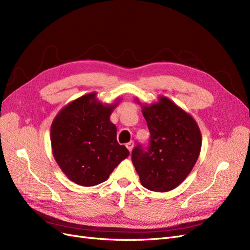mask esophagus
<instances>
[{
    "instance_id": "34e87169",
    "label": "esophagus",
    "mask_w": 250,
    "mask_h": 250,
    "mask_svg": "<svg viewBox=\"0 0 250 250\" xmlns=\"http://www.w3.org/2000/svg\"><path fill=\"white\" fill-rule=\"evenodd\" d=\"M133 146H134V142H133V141H130L129 143L126 144V147H127L128 150H129V152H131V151H132Z\"/></svg>"
}]
</instances>
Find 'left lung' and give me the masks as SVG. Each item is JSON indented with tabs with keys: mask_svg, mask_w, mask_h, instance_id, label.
Returning <instances> with one entry per match:
<instances>
[{
	"mask_svg": "<svg viewBox=\"0 0 250 250\" xmlns=\"http://www.w3.org/2000/svg\"><path fill=\"white\" fill-rule=\"evenodd\" d=\"M142 112L150 131L149 146L146 150L142 145L133 148V166L144 188L171 191L183 183L197 162L202 143L200 129L188 113L167 97L144 105Z\"/></svg>",
	"mask_w": 250,
	"mask_h": 250,
	"instance_id": "left-lung-1",
	"label": "left lung"
}]
</instances>
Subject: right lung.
<instances>
[{
  "label": "right lung",
  "mask_w": 250,
  "mask_h": 250,
  "mask_svg": "<svg viewBox=\"0 0 250 250\" xmlns=\"http://www.w3.org/2000/svg\"><path fill=\"white\" fill-rule=\"evenodd\" d=\"M118 105L102 104L96 93L72 101L58 112L51 125L53 155L73 183L97 186L129 155L117 141V127L109 120Z\"/></svg>",
  "instance_id": "1"
}]
</instances>
